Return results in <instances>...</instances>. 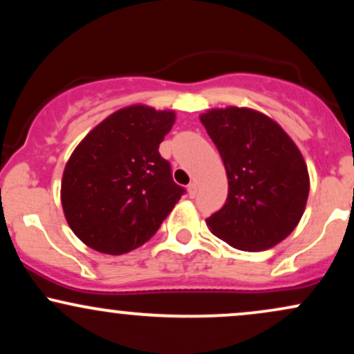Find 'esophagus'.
I'll use <instances>...</instances> for the list:
<instances>
[{"label": "esophagus", "instance_id": "34e87169", "mask_svg": "<svg viewBox=\"0 0 354 354\" xmlns=\"http://www.w3.org/2000/svg\"><path fill=\"white\" fill-rule=\"evenodd\" d=\"M196 191H198V183H196V181H191L189 185H188V193H189V196H194V194H196Z\"/></svg>", "mask_w": 354, "mask_h": 354}]
</instances>
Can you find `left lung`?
Masks as SVG:
<instances>
[{"mask_svg": "<svg viewBox=\"0 0 354 354\" xmlns=\"http://www.w3.org/2000/svg\"><path fill=\"white\" fill-rule=\"evenodd\" d=\"M201 123L228 174V198L206 223L228 245L268 250L301 219L310 178L301 153L271 118L248 108L211 109Z\"/></svg>", "mask_w": 354, "mask_h": 354, "instance_id": "obj_1", "label": "left lung"}]
</instances>
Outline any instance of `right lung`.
Returning a JSON list of instances; mask_svg holds the SVG:
<instances>
[{"label": "right lung", "instance_id": "right-lung-1", "mask_svg": "<svg viewBox=\"0 0 354 354\" xmlns=\"http://www.w3.org/2000/svg\"><path fill=\"white\" fill-rule=\"evenodd\" d=\"M173 111L129 106L113 113L71 154L61 203L73 233L106 254L145 245L186 193L173 181L160 143Z\"/></svg>", "mask_w": 354, "mask_h": 354}]
</instances>
